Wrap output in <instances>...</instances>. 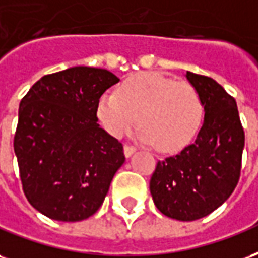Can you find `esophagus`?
<instances>
[{
	"instance_id": "obj_1",
	"label": "esophagus",
	"mask_w": 258,
	"mask_h": 258,
	"mask_svg": "<svg viewBox=\"0 0 258 258\" xmlns=\"http://www.w3.org/2000/svg\"><path fill=\"white\" fill-rule=\"evenodd\" d=\"M136 151V147H133L131 144H125L123 146V152H125V157H131L133 152Z\"/></svg>"
}]
</instances>
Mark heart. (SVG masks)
I'll return each mask as SVG.
<instances>
[{
	"label": "heart",
	"instance_id": "1",
	"mask_svg": "<svg viewBox=\"0 0 258 258\" xmlns=\"http://www.w3.org/2000/svg\"><path fill=\"white\" fill-rule=\"evenodd\" d=\"M204 103L189 82H176L159 73H142L125 81L116 93H106L97 116L112 136L126 135L137 123L144 143L161 151L185 147L204 121Z\"/></svg>",
	"mask_w": 258,
	"mask_h": 258
}]
</instances>
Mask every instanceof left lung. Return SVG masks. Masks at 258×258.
<instances>
[{
	"label": "left lung",
	"instance_id": "obj_1",
	"mask_svg": "<svg viewBox=\"0 0 258 258\" xmlns=\"http://www.w3.org/2000/svg\"><path fill=\"white\" fill-rule=\"evenodd\" d=\"M187 80L204 103V125L192 144L158 161L150 180L158 210L180 221L202 219L229 198L239 181L245 147L234 97L206 75L187 71Z\"/></svg>",
	"mask_w": 258,
	"mask_h": 258
}]
</instances>
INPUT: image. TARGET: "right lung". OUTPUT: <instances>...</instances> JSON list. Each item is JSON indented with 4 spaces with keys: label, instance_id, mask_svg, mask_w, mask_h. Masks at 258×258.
I'll list each match as a JSON object with an SVG mask.
<instances>
[{
    "label": "right lung",
    "instance_id": "add662e5",
    "mask_svg": "<svg viewBox=\"0 0 258 258\" xmlns=\"http://www.w3.org/2000/svg\"><path fill=\"white\" fill-rule=\"evenodd\" d=\"M118 81L104 69L78 66L44 75L20 101L13 139L20 181L46 217L95 214L125 162L122 143L97 123L99 99Z\"/></svg>",
    "mask_w": 258,
    "mask_h": 258
}]
</instances>
